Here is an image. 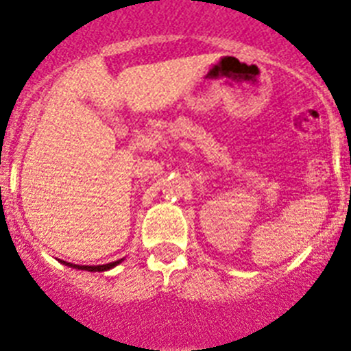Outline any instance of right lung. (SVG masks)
<instances>
[{
  "label": "right lung",
  "mask_w": 351,
  "mask_h": 351,
  "mask_svg": "<svg viewBox=\"0 0 351 351\" xmlns=\"http://www.w3.org/2000/svg\"><path fill=\"white\" fill-rule=\"evenodd\" d=\"M117 263H119V261H114V263H109V265H98V267H80V265L67 263V267H77V268H81V270H88V271H104V270H109V268H112L114 265H117Z\"/></svg>",
  "instance_id": "1"
}]
</instances>
